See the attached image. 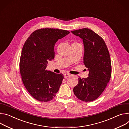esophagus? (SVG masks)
Returning <instances> with one entry per match:
<instances>
[{
    "label": "esophagus",
    "instance_id": "obj_1",
    "mask_svg": "<svg viewBox=\"0 0 129 129\" xmlns=\"http://www.w3.org/2000/svg\"><path fill=\"white\" fill-rule=\"evenodd\" d=\"M69 76H70V74L69 73H64L63 74V76L64 78H66L67 77H68Z\"/></svg>",
    "mask_w": 129,
    "mask_h": 129
}]
</instances>
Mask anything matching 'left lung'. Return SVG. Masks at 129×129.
Listing matches in <instances>:
<instances>
[{
    "instance_id": "left-lung-1",
    "label": "left lung",
    "mask_w": 129,
    "mask_h": 129,
    "mask_svg": "<svg viewBox=\"0 0 129 129\" xmlns=\"http://www.w3.org/2000/svg\"><path fill=\"white\" fill-rule=\"evenodd\" d=\"M71 32L82 39L83 63L89 72L87 78H78L73 92L81 101L92 102L102 94L110 81L112 71L110 54L104 39L89 28Z\"/></svg>"
}]
</instances>
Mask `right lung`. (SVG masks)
Listing matches in <instances>:
<instances>
[{"label":"right lung","mask_w":129,"mask_h":129,"mask_svg":"<svg viewBox=\"0 0 129 129\" xmlns=\"http://www.w3.org/2000/svg\"><path fill=\"white\" fill-rule=\"evenodd\" d=\"M69 33L58 28H41L33 32L24 43L20 59V74L27 91L38 101H51L59 90L63 74L46 69L48 61L54 59L56 42Z\"/></svg>","instance_id":"1"}]
</instances>
